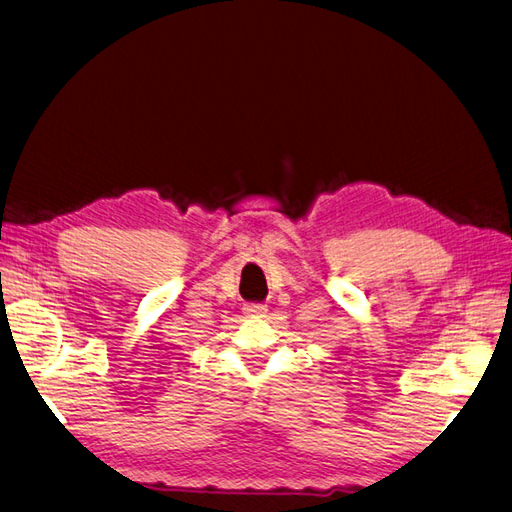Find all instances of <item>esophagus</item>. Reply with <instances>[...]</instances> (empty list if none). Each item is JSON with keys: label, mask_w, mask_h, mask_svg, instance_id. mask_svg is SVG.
Segmentation results:
<instances>
[{"label": "esophagus", "mask_w": 512, "mask_h": 512, "mask_svg": "<svg viewBox=\"0 0 512 512\" xmlns=\"http://www.w3.org/2000/svg\"><path fill=\"white\" fill-rule=\"evenodd\" d=\"M244 313H246V316H266L268 307L266 305H246Z\"/></svg>", "instance_id": "1"}]
</instances>
